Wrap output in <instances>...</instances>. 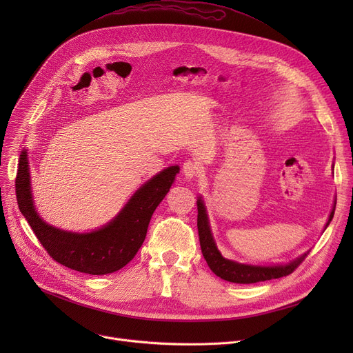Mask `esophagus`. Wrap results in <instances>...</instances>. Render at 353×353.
<instances>
[{"label":"esophagus","mask_w":353,"mask_h":353,"mask_svg":"<svg viewBox=\"0 0 353 353\" xmlns=\"http://www.w3.org/2000/svg\"><path fill=\"white\" fill-rule=\"evenodd\" d=\"M200 165L197 161L193 160H188L183 163V174L186 176V179H194L200 174Z\"/></svg>","instance_id":"34e87169"}]
</instances>
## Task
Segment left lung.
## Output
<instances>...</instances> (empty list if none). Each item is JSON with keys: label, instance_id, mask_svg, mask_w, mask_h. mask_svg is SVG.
Returning <instances> with one entry per match:
<instances>
[{"label": "left lung", "instance_id": "obj_1", "mask_svg": "<svg viewBox=\"0 0 353 353\" xmlns=\"http://www.w3.org/2000/svg\"><path fill=\"white\" fill-rule=\"evenodd\" d=\"M333 214H335V209L332 210L329 216V221L332 220ZM327 221V225H329ZM326 225V226H327ZM197 230H199V240H200V248L201 253L205 256L206 262L212 272L225 279L228 282L233 283H257V282H265V281H272V279H279V277L288 276L294 272V269H298L301 263L305 261V257L307 253L303 256L298 257L296 261L290 262L289 265L283 266H272V268H261V266H249V265H240L232 261H228L223 256L220 254L217 250L213 236L210 233L209 228V221L206 216L205 206H203L201 199L197 200Z\"/></svg>", "mask_w": 353, "mask_h": 353}]
</instances>
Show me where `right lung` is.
<instances>
[{
	"label": "right lung",
	"instance_id": "obj_1",
	"mask_svg": "<svg viewBox=\"0 0 353 353\" xmlns=\"http://www.w3.org/2000/svg\"><path fill=\"white\" fill-rule=\"evenodd\" d=\"M179 165L164 169L130 199L110 223L91 233H71L46 225L32 206L27 153L23 152L15 177L20 212L47 253L60 265L88 274H107L124 268L141 248L148 223L159 203L169 192Z\"/></svg>",
	"mask_w": 353,
	"mask_h": 353
}]
</instances>
